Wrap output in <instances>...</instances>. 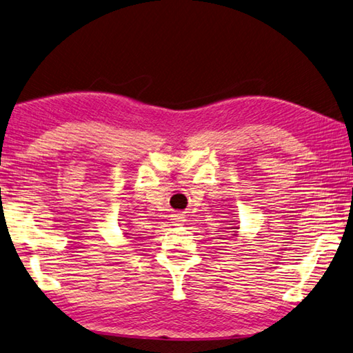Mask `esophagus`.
<instances>
[{
  "mask_svg": "<svg viewBox=\"0 0 353 353\" xmlns=\"http://www.w3.org/2000/svg\"><path fill=\"white\" fill-rule=\"evenodd\" d=\"M183 218H185V216H183L182 213H177V214H174V216H172V221H174V223L179 224V223H181V221H185Z\"/></svg>",
  "mask_w": 353,
  "mask_h": 353,
  "instance_id": "esophagus-1",
  "label": "esophagus"
}]
</instances>
